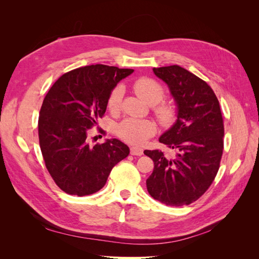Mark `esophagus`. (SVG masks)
Instances as JSON below:
<instances>
[{
    "label": "esophagus",
    "instance_id": "esophagus-1",
    "mask_svg": "<svg viewBox=\"0 0 259 259\" xmlns=\"http://www.w3.org/2000/svg\"><path fill=\"white\" fill-rule=\"evenodd\" d=\"M144 153V150L139 147H131V154L132 155H142Z\"/></svg>",
    "mask_w": 259,
    "mask_h": 259
}]
</instances>
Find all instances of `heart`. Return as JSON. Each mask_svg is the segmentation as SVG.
<instances>
[{"label": "heart", "instance_id": "b5f03b06", "mask_svg": "<svg viewBox=\"0 0 259 259\" xmlns=\"http://www.w3.org/2000/svg\"><path fill=\"white\" fill-rule=\"evenodd\" d=\"M135 93L149 105H155L154 113L160 123L164 126L171 125L176 120V109L169 103H160L164 98L163 86L151 77H139L133 84ZM123 97V86L116 85L109 94L107 106L110 111L119 110ZM156 132L155 124L149 120L125 119L119 126L116 133L125 143L132 145H143L148 138L153 136Z\"/></svg>", "mask_w": 259, "mask_h": 259}]
</instances>
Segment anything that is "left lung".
I'll return each mask as SVG.
<instances>
[{
  "label": "left lung",
  "mask_w": 259,
  "mask_h": 259,
  "mask_svg": "<svg viewBox=\"0 0 259 259\" xmlns=\"http://www.w3.org/2000/svg\"><path fill=\"white\" fill-rule=\"evenodd\" d=\"M168 85L177 105V120L159 142L177 152L145 150L154 162L147 189L155 200L170 206L189 205L205 193L217 175L224 150V120L210 86L177 65L153 68Z\"/></svg>",
  "instance_id": "8db88e82"
}]
</instances>
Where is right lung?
Returning <instances> with one entry per match:
<instances>
[{
  "label": "right lung",
  "mask_w": 259,
  "mask_h": 259,
  "mask_svg": "<svg viewBox=\"0 0 259 259\" xmlns=\"http://www.w3.org/2000/svg\"><path fill=\"white\" fill-rule=\"evenodd\" d=\"M133 69L92 65L71 70L53 84L38 116V140L45 166L68 194L99 191L130 148L119 139L90 147L88 133L103 117L109 94Z\"/></svg>",
  "instance_id": "right-lung-1"
}]
</instances>
